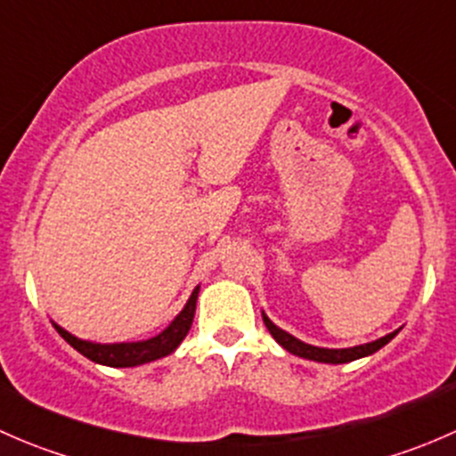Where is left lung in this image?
<instances>
[{"mask_svg": "<svg viewBox=\"0 0 456 456\" xmlns=\"http://www.w3.org/2000/svg\"><path fill=\"white\" fill-rule=\"evenodd\" d=\"M262 320H265L266 329H269V333L273 335V339L280 344V346H284L289 353H293V355L305 357V360L324 362V364H346V362L372 355V353L379 351L381 346H386V344L397 335V330H395V333H388L386 338H379L375 339V342L362 344V346H353V348H317V346H311V344L300 342V339H296L293 335H289L287 330L278 329V326H275L266 315H262Z\"/></svg>", "mask_w": 456, "mask_h": 456, "instance_id": "8db88e82", "label": "left lung"}]
</instances>
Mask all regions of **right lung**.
Returning a JSON list of instances; mask_svg holds the SVG:
<instances>
[{
  "mask_svg": "<svg viewBox=\"0 0 456 456\" xmlns=\"http://www.w3.org/2000/svg\"><path fill=\"white\" fill-rule=\"evenodd\" d=\"M196 297H199V287L194 289L191 297L187 300L185 309L176 315V320H174L163 333H159L151 339H145V342L92 344V342H84V339L75 338V335H70L68 330H63L61 326L54 324V329H57V333L61 335V338L66 339L75 351H79L81 355L87 357V360L96 362V364L114 366V369L139 366V364H147V362L160 360V357L176 351V346L185 339V335L190 333L191 329V322H194Z\"/></svg>",
  "mask_w": 456,
  "mask_h": 456,
  "instance_id": "1",
  "label": "right lung"
}]
</instances>
